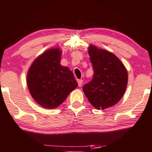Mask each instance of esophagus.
Returning a JSON list of instances; mask_svg holds the SVG:
<instances>
[{"label":"esophagus","instance_id":"obj_1","mask_svg":"<svg viewBox=\"0 0 152 152\" xmlns=\"http://www.w3.org/2000/svg\"><path fill=\"white\" fill-rule=\"evenodd\" d=\"M83 80H77L78 86H79V87H81V86H82V85H83Z\"/></svg>","mask_w":152,"mask_h":152}]
</instances>
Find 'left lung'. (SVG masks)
<instances>
[{"instance_id":"8db88e82","label":"left lung","mask_w":152,"mask_h":152,"mask_svg":"<svg viewBox=\"0 0 152 152\" xmlns=\"http://www.w3.org/2000/svg\"><path fill=\"white\" fill-rule=\"evenodd\" d=\"M88 54L94 75L92 80L83 86V92L96 109L113 107L120 102L127 88L126 68L114 53L92 44L88 47Z\"/></svg>"}]
</instances>
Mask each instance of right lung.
Instances as JSON below:
<instances>
[{"mask_svg": "<svg viewBox=\"0 0 152 152\" xmlns=\"http://www.w3.org/2000/svg\"><path fill=\"white\" fill-rule=\"evenodd\" d=\"M61 49L52 48L37 57L27 75L31 96L45 109H55L77 87L72 72L61 66Z\"/></svg>", "mask_w": 152, "mask_h": 152, "instance_id": "add662e5", "label": "right lung"}]
</instances>
